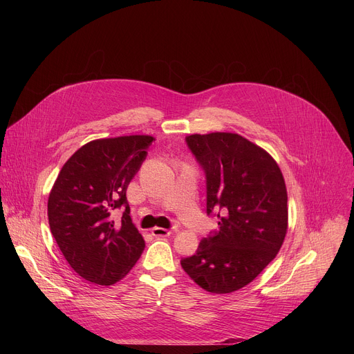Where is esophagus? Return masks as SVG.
Here are the masks:
<instances>
[{
  "label": "esophagus",
  "mask_w": 354,
  "mask_h": 354,
  "mask_svg": "<svg viewBox=\"0 0 354 354\" xmlns=\"http://www.w3.org/2000/svg\"><path fill=\"white\" fill-rule=\"evenodd\" d=\"M151 234H153L154 236H169L172 232H171V230L161 228V227H156V228L151 230Z\"/></svg>",
  "instance_id": "obj_1"
}]
</instances>
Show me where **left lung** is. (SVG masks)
I'll return each mask as SVG.
<instances>
[{
    "instance_id": "left-lung-1",
    "label": "left lung",
    "mask_w": 354,
    "mask_h": 354,
    "mask_svg": "<svg viewBox=\"0 0 354 354\" xmlns=\"http://www.w3.org/2000/svg\"><path fill=\"white\" fill-rule=\"evenodd\" d=\"M185 140L206 175L207 216H217L220 227L180 265L206 291L232 292L254 280L283 245L288 218L284 178L263 148L239 134Z\"/></svg>"
}]
</instances>
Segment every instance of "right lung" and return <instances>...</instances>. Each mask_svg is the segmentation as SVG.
<instances>
[{
  "label": "right lung",
  "instance_id": "right-lung-1",
  "mask_svg": "<svg viewBox=\"0 0 354 354\" xmlns=\"http://www.w3.org/2000/svg\"><path fill=\"white\" fill-rule=\"evenodd\" d=\"M151 136L93 140L62 168L47 216L62 254L82 279L111 286L124 277L145 248L130 218L126 190L147 157ZM124 208L122 218H111Z\"/></svg>",
  "mask_w": 354,
  "mask_h": 354
}]
</instances>
